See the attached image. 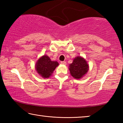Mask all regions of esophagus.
Returning <instances> with one entry per match:
<instances>
[{
  "label": "esophagus",
  "instance_id": "1",
  "mask_svg": "<svg viewBox=\"0 0 123 123\" xmlns=\"http://www.w3.org/2000/svg\"><path fill=\"white\" fill-rule=\"evenodd\" d=\"M61 63L62 64H64V65H65V64H66V62H65V61H61Z\"/></svg>",
  "mask_w": 123,
  "mask_h": 123
}]
</instances>
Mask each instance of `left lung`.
I'll return each instance as SVG.
<instances>
[{
    "instance_id": "obj_1",
    "label": "left lung",
    "mask_w": 123,
    "mask_h": 123,
    "mask_svg": "<svg viewBox=\"0 0 123 123\" xmlns=\"http://www.w3.org/2000/svg\"><path fill=\"white\" fill-rule=\"evenodd\" d=\"M69 71L71 75L76 79H80L87 73L89 66L86 60L82 57L77 56L69 65Z\"/></svg>"
}]
</instances>
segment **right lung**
<instances>
[{
	"mask_svg": "<svg viewBox=\"0 0 123 123\" xmlns=\"http://www.w3.org/2000/svg\"><path fill=\"white\" fill-rule=\"evenodd\" d=\"M59 65L57 61H51L49 57L44 55L37 60L35 67L37 72L42 77L48 78Z\"/></svg>",
	"mask_w": 123,
	"mask_h": 123,
	"instance_id": "right-lung-1",
	"label": "right lung"
}]
</instances>
